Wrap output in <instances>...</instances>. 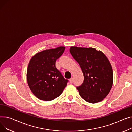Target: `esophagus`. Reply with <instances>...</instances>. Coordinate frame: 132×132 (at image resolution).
Segmentation results:
<instances>
[{"label": "esophagus", "instance_id": "34e87169", "mask_svg": "<svg viewBox=\"0 0 132 132\" xmlns=\"http://www.w3.org/2000/svg\"><path fill=\"white\" fill-rule=\"evenodd\" d=\"M70 82L71 84H73V78L70 79Z\"/></svg>", "mask_w": 132, "mask_h": 132}]
</instances>
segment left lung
Wrapping results in <instances>:
<instances>
[{"mask_svg":"<svg viewBox=\"0 0 132 132\" xmlns=\"http://www.w3.org/2000/svg\"><path fill=\"white\" fill-rule=\"evenodd\" d=\"M70 51L84 76L83 84L77 87L80 96L90 103L102 101L110 92L113 81V70L108 58L93 47L71 46Z\"/></svg>","mask_w":132,"mask_h":132,"instance_id":"1","label":"left lung"}]
</instances>
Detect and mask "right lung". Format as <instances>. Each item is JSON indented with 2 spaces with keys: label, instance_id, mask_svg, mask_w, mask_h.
I'll list each match as a JSON object with an SVG mask.
<instances>
[{
  "label": "right lung",
  "instance_id": "add662e5",
  "mask_svg": "<svg viewBox=\"0 0 132 132\" xmlns=\"http://www.w3.org/2000/svg\"><path fill=\"white\" fill-rule=\"evenodd\" d=\"M65 47L45 50L31 58L27 71V80L33 94L40 100L49 101L59 96L67 85L55 67V61L64 53Z\"/></svg>",
  "mask_w": 132,
  "mask_h": 132
}]
</instances>
